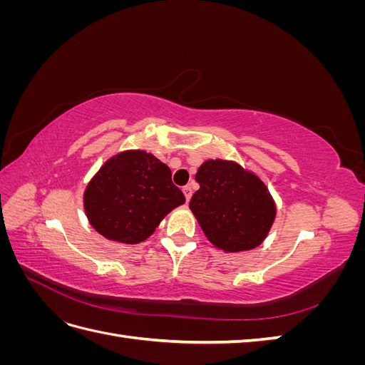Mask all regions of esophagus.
Listing matches in <instances>:
<instances>
[{
    "instance_id": "obj_1",
    "label": "esophagus",
    "mask_w": 365,
    "mask_h": 365,
    "mask_svg": "<svg viewBox=\"0 0 365 365\" xmlns=\"http://www.w3.org/2000/svg\"><path fill=\"white\" fill-rule=\"evenodd\" d=\"M182 192H184V196H185V200L187 201H190V197H192V187H189V185H185L184 189H182Z\"/></svg>"
}]
</instances>
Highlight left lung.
<instances>
[{
  "instance_id": "1",
  "label": "left lung",
  "mask_w": 365,
  "mask_h": 365,
  "mask_svg": "<svg viewBox=\"0 0 365 365\" xmlns=\"http://www.w3.org/2000/svg\"><path fill=\"white\" fill-rule=\"evenodd\" d=\"M200 190L190 210L212 244L228 252L259 247L275 217V204L264 184L224 160H208L196 173Z\"/></svg>"
}]
</instances>
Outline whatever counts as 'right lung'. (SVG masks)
Instances as JSON below:
<instances>
[{
  "mask_svg": "<svg viewBox=\"0 0 365 365\" xmlns=\"http://www.w3.org/2000/svg\"><path fill=\"white\" fill-rule=\"evenodd\" d=\"M185 202L170 169L145 150L108 160L88 184L83 204L91 225L109 240L138 244L161 219Z\"/></svg>",
  "mask_w": 365,
  "mask_h": 365,
  "instance_id": "obj_1",
  "label": "right lung"
}]
</instances>
